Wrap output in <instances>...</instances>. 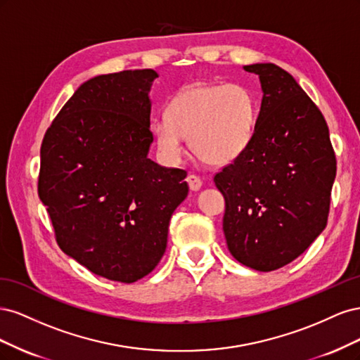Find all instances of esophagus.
Segmentation results:
<instances>
[{
  "instance_id": "34e87169",
  "label": "esophagus",
  "mask_w": 360,
  "mask_h": 360,
  "mask_svg": "<svg viewBox=\"0 0 360 360\" xmlns=\"http://www.w3.org/2000/svg\"><path fill=\"white\" fill-rule=\"evenodd\" d=\"M186 181H188V184H189L191 191H193V192L200 191V189H201V186H202V181H201V179H200V177H197V176H193V174H189V176L186 177Z\"/></svg>"
}]
</instances>
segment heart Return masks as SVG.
<instances>
[{
  "label": "heart",
  "mask_w": 360,
  "mask_h": 360,
  "mask_svg": "<svg viewBox=\"0 0 360 360\" xmlns=\"http://www.w3.org/2000/svg\"><path fill=\"white\" fill-rule=\"evenodd\" d=\"M257 103L245 86L192 85L181 90L155 122L160 156L168 163L180 162L184 138L195 156L209 165L231 163L245 153L254 138Z\"/></svg>",
  "instance_id": "obj_1"
}]
</instances>
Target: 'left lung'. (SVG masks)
<instances>
[{"label": "left lung", "instance_id": "8db88e82", "mask_svg": "<svg viewBox=\"0 0 360 360\" xmlns=\"http://www.w3.org/2000/svg\"><path fill=\"white\" fill-rule=\"evenodd\" d=\"M263 99L245 153L214 176L225 197L224 234L242 264L271 271L309 248L328 224L336 159L323 114L274 63L243 66Z\"/></svg>", "mask_w": 360, "mask_h": 360}]
</instances>
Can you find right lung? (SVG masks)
Returning a JSON list of instances; mask_svg holds the SVG:
<instances>
[{"label": "right lung", "instance_id": "right-lung-1", "mask_svg": "<svg viewBox=\"0 0 360 360\" xmlns=\"http://www.w3.org/2000/svg\"><path fill=\"white\" fill-rule=\"evenodd\" d=\"M151 69L85 81L46 130L39 197L66 255L102 278L130 284L167 249L186 171L148 159Z\"/></svg>", "mask_w": 360, "mask_h": 360}]
</instances>
